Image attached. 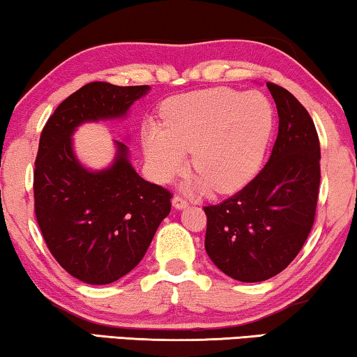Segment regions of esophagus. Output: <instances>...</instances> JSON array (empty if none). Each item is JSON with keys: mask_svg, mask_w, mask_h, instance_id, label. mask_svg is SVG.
Listing matches in <instances>:
<instances>
[{"mask_svg": "<svg viewBox=\"0 0 357 357\" xmlns=\"http://www.w3.org/2000/svg\"><path fill=\"white\" fill-rule=\"evenodd\" d=\"M172 206H174L175 209L180 211V209L187 208L188 203H187V201H185L183 198H180V196H174V198H172Z\"/></svg>", "mask_w": 357, "mask_h": 357, "instance_id": "34e87169", "label": "esophagus"}]
</instances>
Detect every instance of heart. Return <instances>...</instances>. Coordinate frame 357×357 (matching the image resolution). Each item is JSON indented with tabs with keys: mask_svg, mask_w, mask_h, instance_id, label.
<instances>
[{
	"mask_svg": "<svg viewBox=\"0 0 357 357\" xmlns=\"http://www.w3.org/2000/svg\"><path fill=\"white\" fill-rule=\"evenodd\" d=\"M162 123L148 121L142 146L149 170L167 182L187 164L196 175L188 191L209 185L215 193H231L250 182L264 158L275 114L259 91L209 89L170 98Z\"/></svg>",
	"mask_w": 357,
	"mask_h": 357,
	"instance_id": "b5f03b06",
	"label": "heart"
}]
</instances>
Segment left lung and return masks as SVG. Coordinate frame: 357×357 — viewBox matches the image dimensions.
<instances>
[{"mask_svg":"<svg viewBox=\"0 0 357 357\" xmlns=\"http://www.w3.org/2000/svg\"><path fill=\"white\" fill-rule=\"evenodd\" d=\"M278 133L271 159L238 193L208 206L204 248L225 275L264 282L296 257L312 229L320 144L311 116L290 91L268 82Z\"/></svg>","mask_w":357,"mask_h":357,"instance_id":"left-lung-1","label":"left lung"}]
</instances>
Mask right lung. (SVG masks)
<instances>
[{"mask_svg": "<svg viewBox=\"0 0 357 357\" xmlns=\"http://www.w3.org/2000/svg\"><path fill=\"white\" fill-rule=\"evenodd\" d=\"M149 90L93 82L66 98L41 132L35 215L54 259L89 285H107L140 264L172 195L137 174L122 142L114 140L109 166L86 167L75 154L74 133L84 123L126 119Z\"/></svg>", "mask_w": 357, "mask_h": 357, "instance_id": "add662e5", "label": "right lung"}]
</instances>
